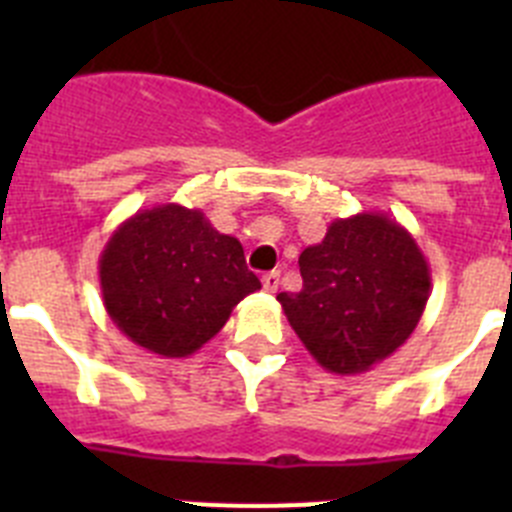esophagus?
Masks as SVG:
<instances>
[{
    "label": "esophagus",
    "mask_w": 512,
    "mask_h": 512,
    "mask_svg": "<svg viewBox=\"0 0 512 512\" xmlns=\"http://www.w3.org/2000/svg\"><path fill=\"white\" fill-rule=\"evenodd\" d=\"M261 284H264L266 292H277V287H279V271H266L264 277H261Z\"/></svg>",
    "instance_id": "obj_1"
}]
</instances>
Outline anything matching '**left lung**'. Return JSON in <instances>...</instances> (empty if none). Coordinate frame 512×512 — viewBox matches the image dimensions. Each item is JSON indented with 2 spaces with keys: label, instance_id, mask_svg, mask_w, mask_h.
<instances>
[{
  "label": "left lung",
  "instance_id": "8db88e82",
  "mask_svg": "<svg viewBox=\"0 0 512 512\" xmlns=\"http://www.w3.org/2000/svg\"><path fill=\"white\" fill-rule=\"evenodd\" d=\"M300 292L277 295L310 356L333 374H361L418 328L431 269L413 235L384 212L338 217L300 253Z\"/></svg>",
  "mask_w": 512,
  "mask_h": 512
}]
</instances>
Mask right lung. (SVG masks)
<instances>
[{
  "label": "right lung",
  "instance_id": "add662e5",
  "mask_svg": "<svg viewBox=\"0 0 512 512\" xmlns=\"http://www.w3.org/2000/svg\"><path fill=\"white\" fill-rule=\"evenodd\" d=\"M99 287L112 323L166 359L200 351L246 295L261 289L238 238L202 210L156 205L115 228L99 256Z\"/></svg>",
  "mask_w": 512,
  "mask_h": 512
}]
</instances>
